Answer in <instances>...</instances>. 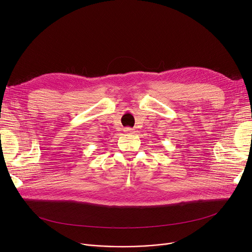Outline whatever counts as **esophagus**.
I'll list each match as a JSON object with an SVG mask.
<instances>
[{"mask_svg":"<svg viewBox=\"0 0 252 252\" xmlns=\"http://www.w3.org/2000/svg\"><path fill=\"white\" fill-rule=\"evenodd\" d=\"M124 131H125V133H133L134 128H131V127H125Z\"/></svg>","mask_w":252,"mask_h":252,"instance_id":"esophagus-1","label":"esophagus"}]
</instances>
